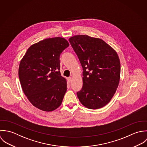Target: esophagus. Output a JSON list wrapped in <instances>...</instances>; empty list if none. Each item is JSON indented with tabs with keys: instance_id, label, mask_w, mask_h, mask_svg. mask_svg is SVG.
<instances>
[{
	"instance_id": "obj_1",
	"label": "esophagus",
	"mask_w": 147,
	"mask_h": 147,
	"mask_svg": "<svg viewBox=\"0 0 147 147\" xmlns=\"http://www.w3.org/2000/svg\"><path fill=\"white\" fill-rule=\"evenodd\" d=\"M67 80L68 83H70V82H71V77H68V78H67Z\"/></svg>"
}]
</instances>
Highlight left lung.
Returning a JSON list of instances; mask_svg holds the SVG:
<instances>
[{"mask_svg": "<svg viewBox=\"0 0 147 147\" xmlns=\"http://www.w3.org/2000/svg\"><path fill=\"white\" fill-rule=\"evenodd\" d=\"M83 68V86L77 92L81 103L90 109L106 105L116 92L120 76L117 52L103 40L88 35L69 40Z\"/></svg>", "mask_w": 147, "mask_h": 147, "instance_id": "1", "label": "left lung"}]
</instances>
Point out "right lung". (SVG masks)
Returning a JSON list of instances; mask_svg holds the SVG:
<instances>
[{"label":"right lung","mask_w":147,"mask_h":147,"mask_svg":"<svg viewBox=\"0 0 147 147\" xmlns=\"http://www.w3.org/2000/svg\"><path fill=\"white\" fill-rule=\"evenodd\" d=\"M69 44L62 37L49 38L31 45L21 60L19 77L30 102L44 111L61 105L67 90L61 76L59 56Z\"/></svg>","instance_id":"1"}]
</instances>
